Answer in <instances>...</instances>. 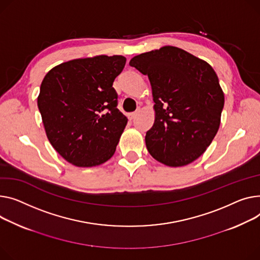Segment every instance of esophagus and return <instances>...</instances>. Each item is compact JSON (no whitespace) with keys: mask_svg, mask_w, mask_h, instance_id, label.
I'll use <instances>...</instances> for the list:
<instances>
[{"mask_svg":"<svg viewBox=\"0 0 260 260\" xmlns=\"http://www.w3.org/2000/svg\"><path fill=\"white\" fill-rule=\"evenodd\" d=\"M136 116H137V113H129V114H127V118H128L129 121L134 120L136 118Z\"/></svg>","mask_w":260,"mask_h":260,"instance_id":"esophagus-1","label":"esophagus"}]
</instances>
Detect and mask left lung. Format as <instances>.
Listing matches in <instances>:
<instances>
[{
	"label": "left lung",
	"mask_w": 260,
	"mask_h": 260,
	"mask_svg": "<svg viewBox=\"0 0 260 260\" xmlns=\"http://www.w3.org/2000/svg\"><path fill=\"white\" fill-rule=\"evenodd\" d=\"M129 66L151 85L155 119L145 136L151 157L171 167L197 160L214 139L224 103L212 67L171 46L137 55Z\"/></svg>",
	"instance_id": "8db88e82"
}]
</instances>
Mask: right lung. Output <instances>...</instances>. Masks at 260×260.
<instances>
[{
	"instance_id": "right-lung-1",
	"label": "right lung",
	"mask_w": 260,
	"mask_h": 260,
	"mask_svg": "<svg viewBox=\"0 0 260 260\" xmlns=\"http://www.w3.org/2000/svg\"><path fill=\"white\" fill-rule=\"evenodd\" d=\"M126 58L99 55L67 61L50 70L38 107L48 139L68 162L92 167L115 153L127 118L118 109L113 88Z\"/></svg>"
}]
</instances>
